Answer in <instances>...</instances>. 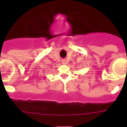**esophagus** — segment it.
<instances>
[{
    "mask_svg": "<svg viewBox=\"0 0 127 127\" xmlns=\"http://www.w3.org/2000/svg\"><path fill=\"white\" fill-rule=\"evenodd\" d=\"M62 62L63 64L64 65H66L68 63V62H67V60H65V59H64V60H62Z\"/></svg>",
    "mask_w": 127,
    "mask_h": 127,
    "instance_id": "esophagus-1",
    "label": "esophagus"
}]
</instances>
